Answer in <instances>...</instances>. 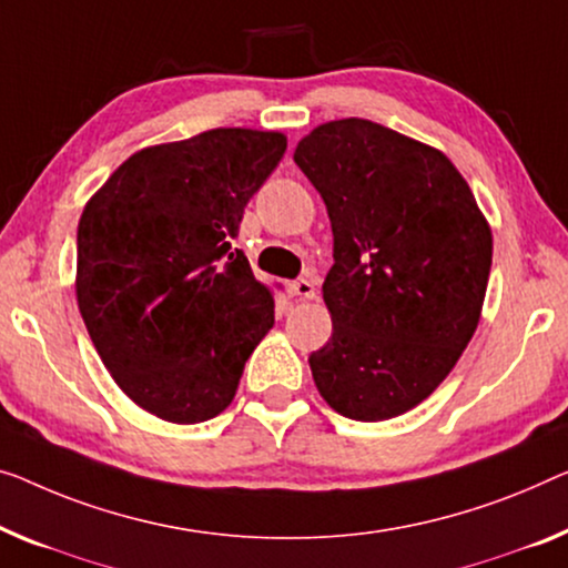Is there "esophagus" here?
<instances>
[{"mask_svg":"<svg viewBox=\"0 0 568 568\" xmlns=\"http://www.w3.org/2000/svg\"><path fill=\"white\" fill-rule=\"evenodd\" d=\"M291 293L298 295V298H316V283L311 281V277H298V281L291 283Z\"/></svg>","mask_w":568,"mask_h":568,"instance_id":"esophagus-1","label":"esophagus"}]
</instances>
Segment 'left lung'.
<instances>
[{
    "mask_svg": "<svg viewBox=\"0 0 568 568\" xmlns=\"http://www.w3.org/2000/svg\"><path fill=\"white\" fill-rule=\"evenodd\" d=\"M326 203L334 332L313 383L336 413L387 420L444 383L479 324L493 232L442 150L369 120L326 122L295 148Z\"/></svg>",
    "mask_w": 568,
    "mask_h": 568,
    "instance_id": "left-lung-1",
    "label": "left lung"
}]
</instances>
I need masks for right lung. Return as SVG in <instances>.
<instances>
[{
	"label": "right lung",
	"mask_w": 568,
	"mask_h": 568,
	"mask_svg": "<svg viewBox=\"0 0 568 568\" xmlns=\"http://www.w3.org/2000/svg\"><path fill=\"white\" fill-rule=\"evenodd\" d=\"M285 148L281 132L242 126L145 148L83 209L79 311L114 383L152 416H219L275 324L273 293L232 240Z\"/></svg>",
	"instance_id": "right-lung-1"
}]
</instances>
